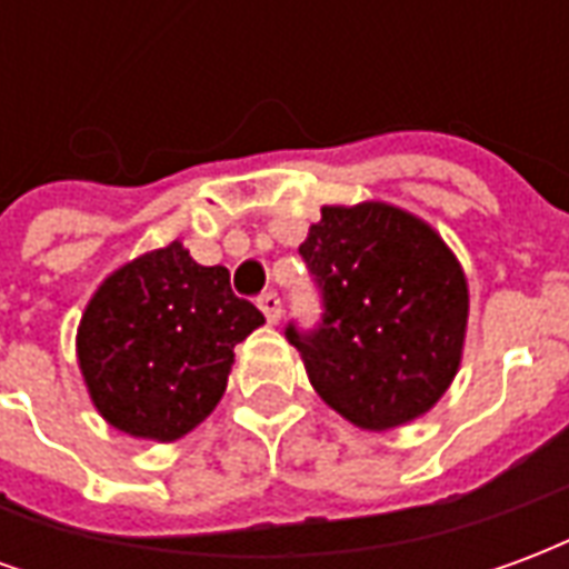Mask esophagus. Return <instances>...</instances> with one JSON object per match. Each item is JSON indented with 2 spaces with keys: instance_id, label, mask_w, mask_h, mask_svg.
Here are the masks:
<instances>
[{
  "instance_id": "esophagus-1",
  "label": "esophagus",
  "mask_w": 569,
  "mask_h": 569,
  "mask_svg": "<svg viewBox=\"0 0 569 569\" xmlns=\"http://www.w3.org/2000/svg\"><path fill=\"white\" fill-rule=\"evenodd\" d=\"M259 308L261 313L268 317V322H277L280 320V313H283V301H280V296L277 292H261L259 296Z\"/></svg>"
}]
</instances>
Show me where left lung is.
Masks as SVG:
<instances>
[{
    "label": "left lung",
    "mask_w": 569,
    "mask_h": 569,
    "mask_svg": "<svg viewBox=\"0 0 569 569\" xmlns=\"http://www.w3.org/2000/svg\"><path fill=\"white\" fill-rule=\"evenodd\" d=\"M320 322L286 326L313 390L362 429L399 427L439 402L463 353L469 292L453 252L390 203L322 207L298 247Z\"/></svg>",
    "instance_id": "1"
}]
</instances>
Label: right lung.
<instances>
[{"label":"right lung","mask_w":569,"mask_h":569,"mask_svg":"<svg viewBox=\"0 0 569 569\" xmlns=\"http://www.w3.org/2000/svg\"><path fill=\"white\" fill-rule=\"evenodd\" d=\"M261 322L231 292L228 268H203L170 243L97 289L79 326L81 375L112 427L173 441L222 399L234 347Z\"/></svg>","instance_id":"add662e5"}]
</instances>
